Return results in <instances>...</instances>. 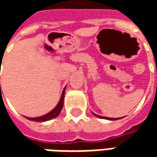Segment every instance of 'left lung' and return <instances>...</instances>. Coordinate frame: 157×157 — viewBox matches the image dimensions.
Returning a JSON list of instances; mask_svg holds the SVG:
<instances>
[{"instance_id":"left-lung-1","label":"left lung","mask_w":157,"mask_h":157,"mask_svg":"<svg viewBox=\"0 0 157 157\" xmlns=\"http://www.w3.org/2000/svg\"><path fill=\"white\" fill-rule=\"evenodd\" d=\"M93 114H94V113H93ZM94 115L97 116V117H98V118H106V119H109V120H117V119H119V118H107V117H102V116L97 115V114H94Z\"/></svg>"}]
</instances>
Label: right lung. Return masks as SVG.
Returning a JSON list of instances; mask_svg holds the SVG:
<instances>
[{
	"mask_svg": "<svg viewBox=\"0 0 157 157\" xmlns=\"http://www.w3.org/2000/svg\"><path fill=\"white\" fill-rule=\"evenodd\" d=\"M65 88H64L59 102L57 106H56L55 109L52 110L51 112H49L48 113H47V114H45V115L44 116L39 117V118H29V120H33V121L44 122V121H48V120H50V119H52V118H56V117L59 114V113H60L62 108H63V104H64V98H65Z\"/></svg>",
	"mask_w": 157,
	"mask_h": 157,
	"instance_id": "add662e5",
	"label": "right lung"
}]
</instances>
